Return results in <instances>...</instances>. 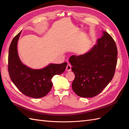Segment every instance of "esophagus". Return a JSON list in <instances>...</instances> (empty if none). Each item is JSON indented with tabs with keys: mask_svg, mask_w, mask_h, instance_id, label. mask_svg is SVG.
I'll return each mask as SVG.
<instances>
[{
	"mask_svg": "<svg viewBox=\"0 0 129 129\" xmlns=\"http://www.w3.org/2000/svg\"><path fill=\"white\" fill-rule=\"evenodd\" d=\"M71 68H72V66L70 63H68L67 66V67H66V71L67 72L69 71H71Z\"/></svg>",
	"mask_w": 129,
	"mask_h": 129,
	"instance_id": "obj_1",
	"label": "esophagus"
}]
</instances>
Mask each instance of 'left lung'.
Returning a JSON list of instances; mask_svg holds the SVG:
<instances>
[{
  "label": "left lung",
  "instance_id": "obj_1",
  "mask_svg": "<svg viewBox=\"0 0 129 129\" xmlns=\"http://www.w3.org/2000/svg\"><path fill=\"white\" fill-rule=\"evenodd\" d=\"M102 34L89 52L69 58L75 76L72 88L80 97L99 95L114 76L118 53L116 43L107 32L102 31Z\"/></svg>",
  "mask_w": 129,
  "mask_h": 129
}]
</instances>
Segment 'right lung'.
Wrapping results in <instances>:
<instances>
[{
    "label": "right lung",
    "instance_id": "right-lung-1",
    "mask_svg": "<svg viewBox=\"0 0 129 129\" xmlns=\"http://www.w3.org/2000/svg\"><path fill=\"white\" fill-rule=\"evenodd\" d=\"M21 32L14 37L9 48L8 71L10 79L23 94L35 99L44 97L50 91L52 77L63 73L67 62L49 64L41 69H31L23 64L18 56L17 43Z\"/></svg>",
    "mask_w": 129,
    "mask_h": 129
}]
</instances>
